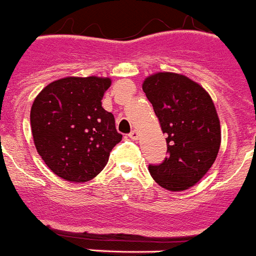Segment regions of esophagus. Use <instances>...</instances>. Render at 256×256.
<instances>
[{"instance_id": "34e87169", "label": "esophagus", "mask_w": 256, "mask_h": 256, "mask_svg": "<svg viewBox=\"0 0 256 256\" xmlns=\"http://www.w3.org/2000/svg\"><path fill=\"white\" fill-rule=\"evenodd\" d=\"M128 137H130V140H137V138H138V132H137V130H133L132 132H130V134H128Z\"/></svg>"}]
</instances>
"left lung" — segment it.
<instances>
[{
	"label": "left lung",
	"mask_w": 256,
	"mask_h": 256,
	"mask_svg": "<svg viewBox=\"0 0 256 256\" xmlns=\"http://www.w3.org/2000/svg\"><path fill=\"white\" fill-rule=\"evenodd\" d=\"M142 89L167 134L168 156L160 164H149L150 174L167 190L189 189L207 174L220 149L212 100L200 84L172 72L149 76Z\"/></svg>",
	"instance_id": "1"
}]
</instances>
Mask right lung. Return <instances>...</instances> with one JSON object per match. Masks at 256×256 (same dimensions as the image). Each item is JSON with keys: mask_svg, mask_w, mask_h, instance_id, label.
Listing matches in <instances>:
<instances>
[{"mask_svg": "<svg viewBox=\"0 0 256 256\" xmlns=\"http://www.w3.org/2000/svg\"><path fill=\"white\" fill-rule=\"evenodd\" d=\"M111 80L64 78L40 92L30 108L34 146L45 164L60 178L85 182L107 164L120 142L115 118L102 107Z\"/></svg>", "mask_w": 256, "mask_h": 256, "instance_id": "right-lung-1", "label": "right lung"}]
</instances>
